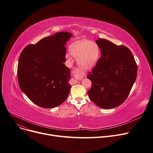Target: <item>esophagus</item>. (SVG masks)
<instances>
[{
  "mask_svg": "<svg viewBox=\"0 0 153 153\" xmlns=\"http://www.w3.org/2000/svg\"><path fill=\"white\" fill-rule=\"evenodd\" d=\"M73 75H74L75 77H76V76H80V77H84V76H85L84 73H83L82 71H80V69H77V68L75 69L73 71ZM77 81H78V80L75 79V80H74V82L77 83Z\"/></svg>",
  "mask_w": 153,
  "mask_h": 153,
  "instance_id": "esophagus-1",
  "label": "esophagus"
}]
</instances>
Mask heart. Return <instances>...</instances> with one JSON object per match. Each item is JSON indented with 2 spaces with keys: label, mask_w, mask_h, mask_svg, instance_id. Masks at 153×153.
Returning <instances> with one entry per match:
<instances>
[{
  "label": "heart",
  "mask_w": 153,
  "mask_h": 153,
  "mask_svg": "<svg viewBox=\"0 0 153 153\" xmlns=\"http://www.w3.org/2000/svg\"><path fill=\"white\" fill-rule=\"evenodd\" d=\"M70 53H66L65 57L69 62L73 60L72 56L77 58L79 65L84 69L94 68L100 57V48L98 45L88 40L76 42L69 47Z\"/></svg>",
  "instance_id": "obj_1"
}]
</instances>
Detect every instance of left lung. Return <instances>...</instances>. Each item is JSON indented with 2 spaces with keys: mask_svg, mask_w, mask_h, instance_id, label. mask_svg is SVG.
Wrapping results in <instances>:
<instances>
[{
  "mask_svg": "<svg viewBox=\"0 0 153 153\" xmlns=\"http://www.w3.org/2000/svg\"><path fill=\"white\" fill-rule=\"evenodd\" d=\"M96 42L101 56L87 76L91 82L87 93L98 106L114 108L128 97L137 78V65L127 47L117 45L104 39H99Z\"/></svg>",
  "mask_w": 153,
  "mask_h": 153,
  "instance_id": "1",
  "label": "left lung"
}]
</instances>
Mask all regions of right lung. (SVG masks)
Instances as JSON below:
<instances>
[{
    "label": "right lung",
    "instance_id": "add662e5",
    "mask_svg": "<svg viewBox=\"0 0 153 153\" xmlns=\"http://www.w3.org/2000/svg\"><path fill=\"white\" fill-rule=\"evenodd\" d=\"M73 35L57 33L26 46L20 54L17 76L20 89L39 106L52 108L68 98L71 70L66 62L65 44Z\"/></svg>",
    "mask_w": 153,
    "mask_h": 153
}]
</instances>
